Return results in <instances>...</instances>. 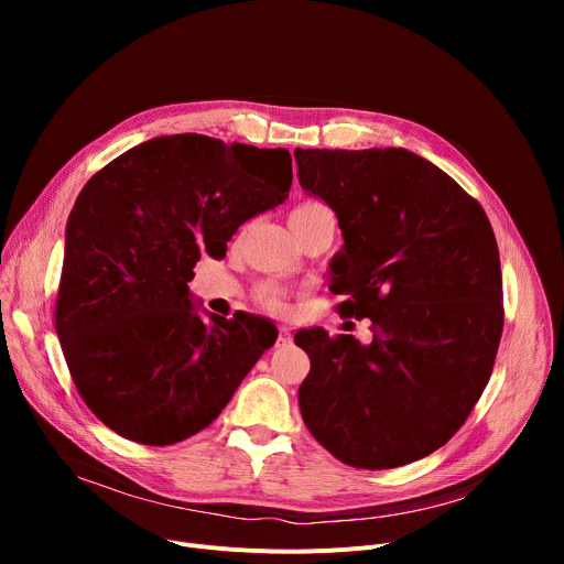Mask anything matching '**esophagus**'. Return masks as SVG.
Instances as JSON below:
<instances>
[{"label": "esophagus", "instance_id": "1", "mask_svg": "<svg viewBox=\"0 0 564 564\" xmlns=\"http://www.w3.org/2000/svg\"><path fill=\"white\" fill-rule=\"evenodd\" d=\"M292 343V332L290 327H285V324H281L279 327V345H290Z\"/></svg>", "mask_w": 564, "mask_h": 564}]
</instances>
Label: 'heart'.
<instances>
[{"mask_svg": "<svg viewBox=\"0 0 564 564\" xmlns=\"http://www.w3.org/2000/svg\"><path fill=\"white\" fill-rule=\"evenodd\" d=\"M313 207H319L315 203H308V205H302L297 207L294 213H304V210H313ZM258 302L267 308L272 311H283L285 308V290L279 285V283H262L258 288Z\"/></svg>", "mask_w": 564, "mask_h": 564, "instance_id": "heart-1", "label": "heart"}]
</instances>
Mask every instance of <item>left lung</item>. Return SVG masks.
<instances>
[{
	"label": "left lung",
	"instance_id": "1",
	"mask_svg": "<svg viewBox=\"0 0 564 564\" xmlns=\"http://www.w3.org/2000/svg\"><path fill=\"white\" fill-rule=\"evenodd\" d=\"M300 185L343 230L332 290L372 343L294 334L302 419L343 464L395 468L441 448L482 395L502 334L500 258L478 200L406 148H297Z\"/></svg>",
	"mask_w": 564,
	"mask_h": 564
}]
</instances>
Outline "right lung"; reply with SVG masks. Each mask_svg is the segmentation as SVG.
Listing matches in <instances>:
<instances>
[{
    "label": "right lung",
    "mask_w": 564,
    "mask_h": 564,
    "mask_svg": "<svg viewBox=\"0 0 564 564\" xmlns=\"http://www.w3.org/2000/svg\"><path fill=\"white\" fill-rule=\"evenodd\" d=\"M290 185L285 148L205 134L148 139L84 185L66 224L56 334L109 430L143 446L185 441L276 343L270 319L207 313L187 283L203 253L221 260L237 228Z\"/></svg>",
    "instance_id": "right-lung-1"
}]
</instances>
